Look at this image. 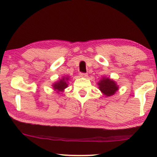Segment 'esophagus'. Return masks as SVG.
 I'll list each match as a JSON object with an SVG mask.
<instances>
[{
	"label": "esophagus",
	"mask_w": 157,
	"mask_h": 157,
	"mask_svg": "<svg viewBox=\"0 0 157 157\" xmlns=\"http://www.w3.org/2000/svg\"><path fill=\"white\" fill-rule=\"evenodd\" d=\"M79 76L82 77V78H87V77H88V75H87V73H79Z\"/></svg>",
	"instance_id": "obj_1"
}]
</instances>
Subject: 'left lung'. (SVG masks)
Wrapping results in <instances>:
<instances>
[{
    "label": "left lung",
    "mask_w": 157,
    "mask_h": 157,
    "mask_svg": "<svg viewBox=\"0 0 157 157\" xmlns=\"http://www.w3.org/2000/svg\"><path fill=\"white\" fill-rule=\"evenodd\" d=\"M98 85L99 86L100 91L106 96H111L113 95L118 90V86L117 84L109 78H102V79L98 82Z\"/></svg>",
    "instance_id": "obj_1"
}]
</instances>
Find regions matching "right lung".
<instances>
[{
  "label": "right lung",
  "instance_id": "1",
  "mask_svg": "<svg viewBox=\"0 0 157 157\" xmlns=\"http://www.w3.org/2000/svg\"><path fill=\"white\" fill-rule=\"evenodd\" d=\"M68 79V77H63L60 80L52 84L53 89H54L55 91H57V92L63 91L64 89H66L68 86L67 82Z\"/></svg>",
  "mask_w": 157,
  "mask_h": 157
}]
</instances>
